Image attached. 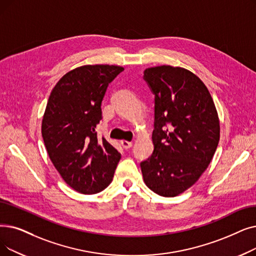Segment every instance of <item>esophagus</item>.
<instances>
[{"mask_svg":"<svg viewBox=\"0 0 256 256\" xmlns=\"http://www.w3.org/2000/svg\"><path fill=\"white\" fill-rule=\"evenodd\" d=\"M120 143H121L122 148H126V150H128V148H132V142H130V141H126V140H121V141H120Z\"/></svg>","mask_w":256,"mask_h":256,"instance_id":"obj_1","label":"esophagus"}]
</instances>
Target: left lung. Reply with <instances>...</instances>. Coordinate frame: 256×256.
I'll return each mask as SVG.
<instances>
[{
  "instance_id": "left-lung-1",
  "label": "left lung",
  "mask_w": 256,
  "mask_h": 256,
  "mask_svg": "<svg viewBox=\"0 0 256 256\" xmlns=\"http://www.w3.org/2000/svg\"><path fill=\"white\" fill-rule=\"evenodd\" d=\"M143 78L154 95V152L140 163L144 183L162 196L192 187L212 160L220 120L208 88L192 72L158 66Z\"/></svg>"
}]
</instances>
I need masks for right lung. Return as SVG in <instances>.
I'll use <instances>...</instances> for the list:
<instances>
[{
  "label": "right lung",
  "mask_w": 256,
  "mask_h": 256,
  "mask_svg": "<svg viewBox=\"0 0 256 256\" xmlns=\"http://www.w3.org/2000/svg\"><path fill=\"white\" fill-rule=\"evenodd\" d=\"M124 70L113 64L78 66L62 77L48 99L42 122L45 146L64 181L80 194L106 188L121 158L95 130L106 88Z\"/></svg>",
  "instance_id": "1"
}]
</instances>
